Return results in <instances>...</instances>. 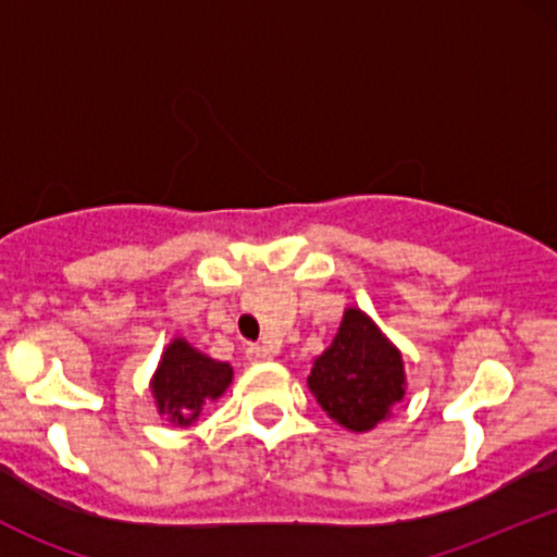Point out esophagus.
<instances>
[{"label": "esophagus", "instance_id": "34e87169", "mask_svg": "<svg viewBox=\"0 0 557 557\" xmlns=\"http://www.w3.org/2000/svg\"><path fill=\"white\" fill-rule=\"evenodd\" d=\"M246 359H248V363L270 361L272 359V348H267V345H248Z\"/></svg>", "mask_w": 557, "mask_h": 557}]
</instances>
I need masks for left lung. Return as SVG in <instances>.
Here are the masks:
<instances>
[{
    "label": "left lung",
    "mask_w": 557,
    "mask_h": 557,
    "mask_svg": "<svg viewBox=\"0 0 557 557\" xmlns=\"http://www.w3.org/2000/svg\"><path fill=\"white\" fill-rule=\"evenodd\" d=\"M306 385L332 421L350 432H369L406 398V363L374 319L348 306Z\"/></svg>",
    "instance_id": "left-lung-1"
}]
</instances>
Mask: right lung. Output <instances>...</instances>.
I'll use <instances>...</instances> for the list:
<instances>
[{
    "instance_id": "obj_1",
    "label": "right lung",
    "mask_w": 557,
    "mask_h": 557,
    "mask_svg": "<svg viewBox=\"0 0 557 557\" xmlns=\"http://www.w3.org/2000/svg\"><path fill=\"white\" fill-rule=\"evenodd\" d=\"M233 382V367L201 354L185 337H172L149 387L154 395L159 417L172 426H190L209 403L220 400Z\"/></svg>"
}]
</instances>
